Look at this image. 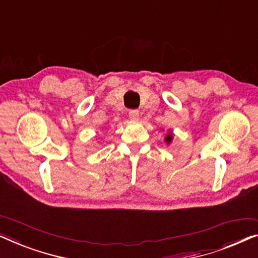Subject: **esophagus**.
<instances>
[{"instance_id":"esophagus-1","label":"esophagus","mask_w":258,"mask_h":258,"mask_svg":"<svg viewBox=\"0 0 258 258\" xmlns=\"http://www.w3.org/2000/svg\"><path fill=\"white\" fill-rule=\"evenodd\" d=\"M129 118L132 119V121H139V118H140L139 110H130L129 111Z\"/></svg>"}]
</instances>
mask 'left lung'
Instances as JSON below:
<instances>
[{
  "instance_id": "8db88e82",
  "label": "left lung",
  "mask_w": 258,
  "mask_h": 258,
  "mask_svg": "<svg viewBox=\"0 0 258 258\" xmlns=\"http://www.w3.org/2000/svg\"><path fill=\"white\" fill-rule=\"evenodd\" d=\"M172 139H174V136H172V134H168V135H165L164 137V141L167 142V144H170L172 142Z\"/></svg>"
}]
</instances>
